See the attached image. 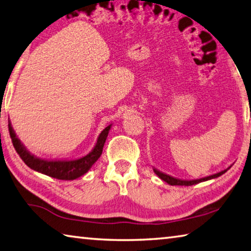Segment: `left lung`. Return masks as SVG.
<instances>
[{"label": "left lung", "instance_id": "1", "mask_svg": "<svg viewBox=\"0 0 251 251\" xmlns=\"http://www.w3.org/2000/svg\"><path fill=\"white\" fill-rule=\"evenodd\" d=\"M232 166V165H231ZM231 166H229L228 168L224 169V171L219 172L217 174H214V175H210V176H207V177H203V178H199V179H192V180H186V179H179V178H176V177H173V176H169L167 174L165 173H161L159 172L158 169L154 168V172L157 176H158L161 180L166 181L167 184L172 185V186H192V185H196L198 182H201V181H206V180H209V179H214V178H217L219 176H222L223 174L226 173L229 168Z\"/></svg>", "mask_w": 251, "mask_h": 251}]
</instances>
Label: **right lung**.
Instances as JSON below:
<instances>
[{"label": "right lung", "mask_w": 251, "mask_h": 251, "mask_svg": "<svg viewBox=\"0 0 251 251\" xmlns=\"http://www.w3.org/2000/svg\"><path fill=\"white\" fill-rule=\"evenodd\" d=\"M112 124L101 130L97 142L93 150L80 158L75 159H43L40 157L34 156L31 154L25 147L20 139L16 136L13 127L11 125V122H8V130H10V136L13 143L15 151H18L21 158L27 166L34 169L35 172H39L48 175L50 177L56 178V179L62 180H73L83 176L90 171L91 167L95 164V161L100 158L103 151L104 144L107 138L108 133Z\"/></svg>", "instance_id": "obj_1"}]
</instances>
